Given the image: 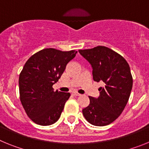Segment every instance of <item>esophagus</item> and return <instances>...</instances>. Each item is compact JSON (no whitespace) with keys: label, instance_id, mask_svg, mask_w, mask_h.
<instances>
[{"label":"esophagus","instance_id":"esophagus-1","mask_svg":"<svg viewBox=\"0 0 149 149\" xmlns=\"http://www.w3.org/2000/svg\"><path fill=\"white\" fill-rule=\"evenodd\" d=\"M72 95H74V96H80V95H81L79 94V93H72Z\"/></svg>","mask_w":149,"mask_h":149}]
</instances>
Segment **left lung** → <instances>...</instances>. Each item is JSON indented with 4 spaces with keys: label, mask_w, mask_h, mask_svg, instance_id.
Returning <instances> with one entry per match:
<instances>
[{
    "label": "left lung",
    "mask_w": 149,
    "mask_h": 149,
    "mask_svg": "<svg viewBox=\"0 0 149 149\" xmlns=\"http://www.w3.org/2000/svg\"><path fill=\"white\" fill-rule=\"evenodd\" d=\"M93 68V80L104 83L98 98L89 96V104L83 109L88 122L95 126L107 125L121 115L128 101L133 77L123 56L105 46L79 50Z\"/></svg>",
    "instance_id": "obj_1"
}]
</instances>
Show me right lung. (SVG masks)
Segmentation results:
<instances>
[{
    "instance_id": "add662e5",
    "label": "right lung",
    "mask_w": 149,
    "mask_h": 149,
    "mask_svg": "<svg viewBox=\"0 0 149 149\" xmlns=\"http://www.w3.org/2000/svg\"><path fill=\"white\" fill-rule=\"evenodd\" d=\"M77 51L45 48L27 60L19 74L20 101L26 113L39 125H51L60 119L69 93L54 91L66 65Z\"/></svg>"
}]
</instances>
